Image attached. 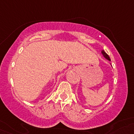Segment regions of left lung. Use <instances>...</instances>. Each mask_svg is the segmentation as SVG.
I'll return each mask as SVG.
<instances>
[{
  "mask_svg": "<svg viewBox=\"0 0 134 134\" xmlns=\"http://www.w3.org/2000/svg\"><path fill=\"white\" fill-rule=\"evenodd\" d=\"M101 54H102V56H103V57L104 58H106V59H108V60L110 62L111 59H110V58H109V56L106 53V52H104V50H102V51H101Z\"/></svg>",
  "mask_w": 134,
  "mask_h": 134,
  "instance_id": "obj_1",
  "label": "left lung"
}]
</instances>
